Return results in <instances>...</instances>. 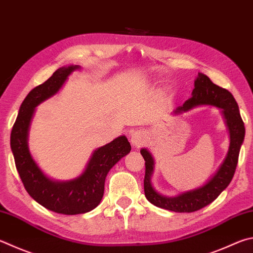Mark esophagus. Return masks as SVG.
Returning <instances> with one entry per match:
<instances>
[{
  "label": "esophagus",
  "instance_id": "esophagus-1",
  "mask_svg": "<svg viewBox=\"0 0 253 253\" xmlns=\"http://www.w3.org/2000/svg\"><path fill=\"white\" fill-rule=\"evenodd\" d=\"M145 140H146V135L142 130H136L132 132L130 136L131 144L135 147H140L141 145H144Z\"/></svg>",
  "mask_w": 253,
  "mask_h": 253
}]
</instances>
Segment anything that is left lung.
<instances>
[{
    "label": "left lung",
    "mask_w": 253,
    "mask_h": 253,
    "mask_svg": "<svg viewBox=\"0 0 253 253\" xmlns=\"http://www.w3.org/2000/svg\"><path fill=\"white\" fill-rule=\"evenodd\" d=\"M199 105H211L222 109L227 126L230 132V146L226 159L218 171L203 187L195 190L183 192L177 197H166L158 194L151 187L150 177L154 170V159L147 149H141L140 154L145 159L144 190L149 203L159 208L174 211V212H194L199 210L217 198L226 189L235 174L240 147L245 139V123L239 113V107L230 91L213 84L208 76L199 73L195 81V88L192 97L186 100L181 107L176 109V113L187 112Z\"/></svg>",
    "instance_id": "8db88e82"
}]
</instances>
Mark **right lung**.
<instances>
[{
  "instance_id": "right-lung-1",
  "label": "right lung",
  "mask_w": 253,
  "mask_h": 253,
  "mask_svg": "<svg viewBox=\"0 0 253 253\" xmlns=\"http://www.w3.org/2000/svg\"><path fill=\"white\" fill-rule=\"evenodd\" d=\"M77 68V65L58 68L46 82L32 89L23 100L11 132L15 166L26 191L36 203L62 214L85 213L96 208L103 198L108 171L131 149L125 136L118 137L96 149L85 171L70 181H53L41 171L27 147V131L35 107L56 94L67 76Z\"/></svg>"
}]
</instances>
